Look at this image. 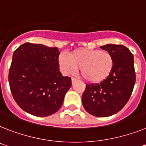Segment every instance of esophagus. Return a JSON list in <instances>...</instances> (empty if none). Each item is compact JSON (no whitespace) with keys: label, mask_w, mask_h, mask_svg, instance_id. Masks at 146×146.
I'll return each mask as SVG.
<instances>
[{"label":"esophagus","mask_w":146,"mask_h":146,"mask_svg":"<svg viewBox=\"0 0 146 146\" xmlns=\"http://www.w3.org/2000/svg\"><path fill=\"white\" fill-rule=\"evenodd\" d=\"M76 81H77V79H76V78H72V84H73V83H75Z\"/></svg>","instance_id":"34e87169"}]
</instances>
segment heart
<instances>
[{
	"label": "heart",
	"instance_id": "1",
	"mask_svg": "<svg viewBox=\"0 0 146 146\" xmlns=\"http://www.w3.org/2000/svg\"><path fill=\"white\" fill-rule=\"evenodd\" d=\"M59 63L65 74L80 69L82 76L90 83H100L111 73L114 58L107 51L79 48L73 51L69 56L61 54Z\"/></svg>",
	"mask_w": 146,
	"mask_h": 146
}]
</instances>
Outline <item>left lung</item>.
<instances>
[{"label": "left lung", "instance_id": "1", "mask_svg": "<svg viewBox=\"0 0 146 146\" xmlns=\"http://www.w3.org/2000/svg\"><path fill=\"white\" fill-rule=\"evenodd\" d=\"M114 58L110 75L100 83H86L82 96L84 109L92 115L105 117L117 113L129 101L134 89L136 74L134 56L123 45L100 46Z\"/></svg>", "mask_w": 146, "mask_h": 146}]
</instances>
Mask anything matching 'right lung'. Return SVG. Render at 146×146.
I'll use <instances>...</instances> for the list:
<instances>
[{
  "instance_id": "right-lung-1",
  "label": "right lung",
  "mask_w": 146,
  "mask_h": 146,
  "mask_svg": "<svg viewBox=\"0 0 146 146\" xmlns=\"http://www.w3.org/2000/svg\"><path fill=\"white\" fill-rule=\"evenodd\" d=\"M59 55L56 47L31 43L14 52L9 87L17 105L29 114L47 117L60 109L72 79L59 71Z\"/></svg>"
}]
</instances>
